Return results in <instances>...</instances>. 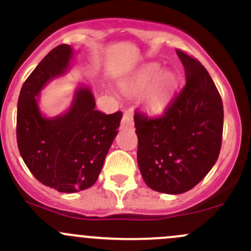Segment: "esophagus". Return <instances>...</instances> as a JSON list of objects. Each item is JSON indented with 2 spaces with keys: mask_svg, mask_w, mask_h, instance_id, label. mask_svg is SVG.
Wrapping results in <instances>:
<instances>
[{
  "mask_svg": "<svg viewBox=\"0 0 251 251\" xmlns=\"http://www.w3.org/2000/svg\"><path fill=\"white\" fill-rule=\"evenodd\" d=\"M121 126H122V128H133L134 120H133V115H131V112L126 111V112L123 113L122 121H121Z\"/></svg>",
  "mask_w": 251,
  "mask_h": 251,
  "instance_id": "obj_1",
  "label": "esophagus"
}]
</instances>
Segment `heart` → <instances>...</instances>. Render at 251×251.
Segmentation results:
<instances>
[{"label": "heart", "instance_id": "heart-1", "mask_svg": "<svg viewBox=\"0 0 251 251\" xmlns=\"http://www.w3.org/2000/svg\"><path fill=\"white\" fill-rule=\"evenodd\" d=\"M175 79L173 75L161 72L157 65H149L141 69L133 78L123 83L122 89L131 97L143 95L144 106L153 113L162 112L167 106Z\"/></svg>", "mask_w": 251, "mask_h": 251}]
</instances>
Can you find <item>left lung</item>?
Segmentation results:
<instances>
[{"label":"left lung","instance_id":"left-lung-1","mask_svg":"<svg viewBox=\"0 0 251 251\" xmlns=\"http://www.w3.org/2000/svg\"><path fill=\"white\" fill-rule=\"evenodd\" d=\"M186 84L163 115L135 111L138 164L144 181L168 195L190 191L205 177L221 150L224 106L215 83L193 56L176 49Z\"/></svg>","mask_w":251,"mask_h":251}]
</instances>
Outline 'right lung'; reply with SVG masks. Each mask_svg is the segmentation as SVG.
<instances>
[{
	"label": "right lung",
	"instance_id": "1",
	"mask_svg": "<svg viewBox=\"0 0 251 251\" xmlns=\"http://www.w3.org/2000/svg\"><path fill=\"white\" fill-rule=\"evenodd\" d=\"M69 45H59L31 72L20 90L17 111V143L33 176L59 192L92 187L99 177L108 150L118 133L122 112L95 110L92 92L81 87L65 115L43 117L37 106L43 86L68 69Z\"/></svg>",
	"mask_w": 251,
	"mask_h": 251
}]
</instances>
